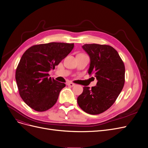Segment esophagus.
I'll return each instance as SVG.
<instances>
[{
    "mask_svg": "<svg viewBox=\"0 0 148 148\" xmlns=\"http://www.w3.org/2000/svg\"><path fill=\"white\" fill-rule=\"evenodd\" d=\"M69 86H71V87H73V86H75V83H71V82H69V83H68V84H67Z\"/></svg>",
    "mask_w": 148,
    "mask_h": 148,
    "instance_id": "obj_1",
    "label": "esophagus"
}]
</instances>
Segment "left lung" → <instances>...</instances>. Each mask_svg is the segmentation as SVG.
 Here are the masks:
<instances>
[{
	"label": "left lung",
	"instance_id": "obj_1",
	"mask_svg": "<svg viewBox=\"0 0 148 148\" xmlns=\"http://www.w3.org/2000/svg\"><path fill=\"white\" fill-rule=\"evenodd\" d=\"M83 49L90 57L89 74H94L97 85L83 87L77 98L85 112L97 115L108 110L117 99L125 84V67L117 51L107 45L85 44Z\"/></svg>",
	"mask_w": 148,
	"mask_h": 148
}]
</instances>
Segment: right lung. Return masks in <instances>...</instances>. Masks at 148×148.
<instances>
[{
	"mask_svg": "<svg viewBox=\"0 0 148 148\" xmlns=\"http://www.w3.org/2000/svg\"><path fill=\"white\" fill-rule=\"evenodd\" d=\"M74 43L51 42L35 45L22 55L16 71L19 94L24 102L38 112L52 108L64 83L48 77V73L70 53Z\"/></svg>",
	"mask_w": 148,
	"mask_h": 148,
	"instance_id": "1",
	"label": "right lung"
}]
</instances>
